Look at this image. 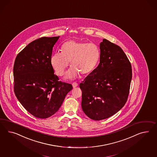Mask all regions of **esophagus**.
Wrapping results in <instances>:
<instances>
[{
    "instance_id": "obj_1",
    "label": "esophagus",
    "mask_w": 157,
    "mask_h": 157,
    "mask_svg": "<svg viewBox=\"0 0 157 157\" xmlns=\"http://www.w3.org/2000/svg\"><path fill=\"white\" fill-rule=\"evenodd\" d=\"M72 87H74V88H75V87H77L78 86V84L77 83H76V82H73L72 83Z\"/></svg>"
}]
</instances>
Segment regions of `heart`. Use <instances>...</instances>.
Masks as SVG:
<instances>
[{
	"label": "heart",
	"mask_w": 157,
	"mask_h": 157,
	"mask_svg": "<svg viewBox=\"0 0 157 157\" xmlns=\"http://www.w3.org/2000/svg\"><path fill=\"white\" fill-rule=\"evenodd\" d=\"M101 57V51L97 44L92 43L70 40L64 43L62 51L55 52L51 57V64L55 73L62 76L71 62V68L66 78L74 79L81 74L86 75L97 67Z\"/></svg>",
	"instance_id": "obj_1"
}]
</instances>
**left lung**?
<instances>
[{
  "label": "left lung",
  "mask_w": 157,
  "mask_h": 157,
  "mask_svg": "<svg viewBox=\"0 0 157 157\" xmlns=\"http://www.w3.org/2000/svg\"><path fill=\"white\" fill-rule=\"evenodd\" d=\"M100 50L99 65L79 85L82 110L95 121L108 118L123 107L132 78V65L120 47L104 39Z\"/></svg>",
  "instance_id": "obj_1"
}]
</instances>
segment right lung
Masks as SVG:
<instances>
[{"label":"right lung","mask_w":157,"mask_h":157,"mask_svg":"<svg viewBox=\"0 0 157 157\" xmlns=\"http://www.w3.org/2000/svg\"><path fill=\"white\" fill-rule=\"evenodd\" d=\"M59 36L30 43L14 62L13 90L18 101L35 117L48 118L58 111L72 85L59 81L51 64L52 48Z\"/></svg>","instance_id":"1"}]
</instances>
